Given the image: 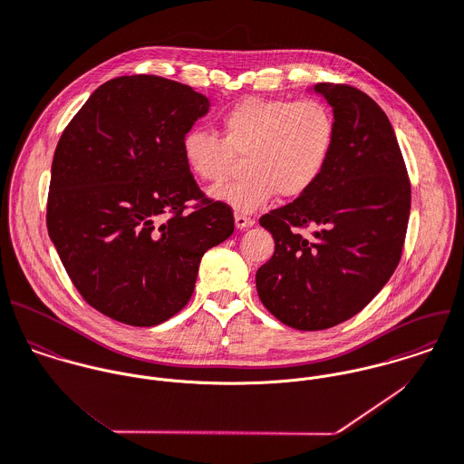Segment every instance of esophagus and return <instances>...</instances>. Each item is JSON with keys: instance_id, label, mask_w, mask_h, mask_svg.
<instances>
[{"instance_id": "esophagus-1", "label": "esophagus", "mask_w": 464, "mask_h": 464, "mask_svg": "<svg viewBox=\"0 0 464 464\" xmlns=\"http://www.w3.org/2000/svg\"><path fill=\"white\" fill-rule=\"evenodd\" d=\"M234 221H236V228H239V230L254 227V219L250 216H245V214H236Z\"/></svg>"}]
</instances>
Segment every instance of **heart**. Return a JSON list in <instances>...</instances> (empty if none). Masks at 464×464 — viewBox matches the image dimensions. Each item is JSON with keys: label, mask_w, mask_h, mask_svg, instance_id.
I'll return each mask as SVG.
<instances>
[{"label": "heart", "mask_w": 464, "mask_h": 464, "mask_svg": "<svg viewBox=\"0 0 464 464\" xmlns=\"http://www.w3.org/2000/svg\"><path fill=\"white\" fill-rule=\"evenodd\" d=\"M223 139L188 130L181 155L201 181L218 185L227 178L232 155H245L243 179L214 188L212 196L237 212H252L277 192L292 199L306 194L322 176L334 146V117L320 101L245 99L223 119Z\"/></svg>", "instance_id": "obj_1"}]
</instances>
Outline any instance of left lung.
Masks as SVG:
<instances>
[{
    "label": "left lung",
    "instance_id": "8db88e82",
    "mask_svg": "<svg viewBox=\"0 0 464 464\" xmlns=\"http://www.w3.org/2000/svg\"><path fill=\"white\" fill-rule=\"evenodd\" d=\"M334 117L318 181L261 218L276 252L256 274L261 303L283 324L318 331L365 308L394 274L411 214V183L383 110L351 86L314 84ZM317 230L303 238L295 227Z\"/></svg>",
    "mask_w": 464,
    "mask_h": 464
}]
</instances>
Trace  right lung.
<instances>
[{"label": "right lung", "mask_w": 464, "mask_h": 464, "mask_svg": "<svg viewBox=\"0 0 464 464\" xmlns=\"http://www.w3.org/2000/svg\"><path fill=\"white\" fill-rule=\"evenodd\" d=\"M210 101L156 75L99 86L52 161L48 236L92 308L150 327L183 308L203 254L234 232L232 210L198 188L181 139ZM200 205L185 213L186 201Z\"/></svg>", "instance_id": "1"}]
</instances>
